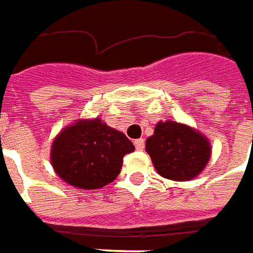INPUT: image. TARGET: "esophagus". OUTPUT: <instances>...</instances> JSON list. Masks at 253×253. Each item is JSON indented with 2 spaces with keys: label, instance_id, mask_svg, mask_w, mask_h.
<instances>
[{
  "label": "esophagus",
  "instance_id": "esophagus-1",
  "mask_svg": "<svg viewBox=\"0 0 253 253\" xmlns=\"http://www.w3.org/2000/svg\"><path fill=\"white\" fill-rule=\"evenodd\" d=\"M144 139H137L134 140V147H136V149L137 151H143L144 149Z\"/></svg>",
  "mask_w": 253,
  "mask_h": 253
}]
</instances>
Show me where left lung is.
I'll return each mask as SVG.
<instances>
[{
    "instance_id": "8db88e82",
    "label": "left lung",
    "mask_w": 253,
    "mask_h": 253,
    "mask_svg": "<svg viewBox=\"0 0 253 253\" xmlns=\"http://www.w3.org/2000/svg\"><path fill=\"white\" fill-rule=\"evenodd\" d=\"M158 174L171 180H190L202 172L211 154L209 140L189 125L160 121L145 141Z\"/></svg>"
}]
</instances>
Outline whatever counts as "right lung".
<instances>
[{"instance_id": "add662e5", "label": "right lung", "mask_w": 253, "mask_h": 253, "mask_svg": "<svg viewBox=\"0 0 253 253\" xmlns=\"http://www.w3.org/2000/svg\"><path fill=\"white\" fill-rule=\"evenodd\" d=\"M134 145L123 132L101 119L79 120L55 137L51 163L68 185L79 189H101L113 182L126 154Z\"/></svg>"}]
</instances>
